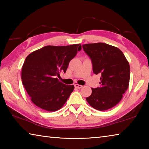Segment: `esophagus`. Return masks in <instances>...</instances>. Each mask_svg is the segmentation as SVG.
I'll use <instances>...</instances> for the list:
<instances>
[{"label": "esophagus", "instance_id": "1", "mask_svg": "<svg viewBox=\"0 0 149 149\" xmlns=\"http://www.w3.org/2000/svg\"><path fill=\"white\" fill-rule=\"evenodd\" d=\"M74 86H75V88H77V89H81V88L83 87L82 85H79V84H75Z\"/></svg>", "mask_w": 149, "mask_h": 149}]
</instances>
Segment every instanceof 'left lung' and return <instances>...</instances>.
Segmentation results:
<instances>
[{"label":"left lung","mask_w":149,"mask_h":149,"mask_svg":"<svg viewBox=\"0 0 149 149\" xmlns=\"http://www.w3.org/2000/svg\"><path fill=\"white\" fill-rule=\"evenodd\" d=\"M83 49L91 59L93 73L101 75L100 87L92 88L87 101L96 110L110 109L120 101L129 86V62L119 49L103 42L85 44Z\"/></svg>","instance_id":"1"}]
</instances>
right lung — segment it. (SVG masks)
<instances>
[{"label":"right lung","mask_w":149,"mask_h":149,"mask_svg":"<svg viewBox=\"0 0 149 149\" xmlns=\"http://www.w3.org/2000/svg\"><path fill=\"white\" fill-rule=\"evenodd\" d=\"M81 49L80 44L45 46L26 57L22 70V81L31 100L49 112L60 109L74 89L73 85L60 82L57 77L65 72L70 60Z\"/></svg>","instance_id":"1"}]
</instances>
